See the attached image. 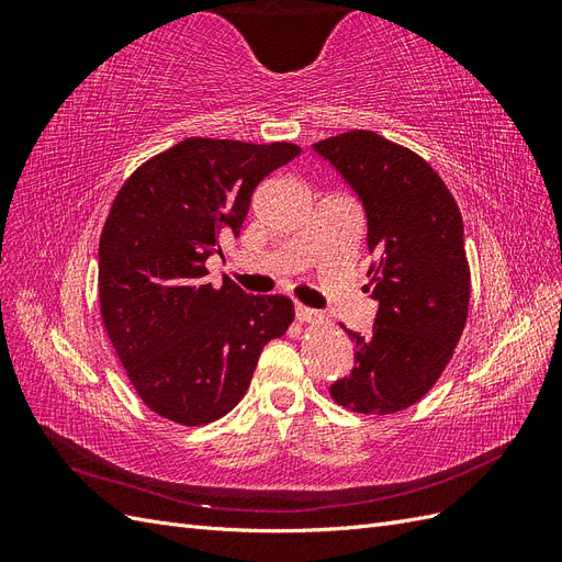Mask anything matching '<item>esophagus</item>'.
Instances as JSON below:
<instances>
[{"label": "esophagus", "instance_id": "obj_1", "mask_svg": "<svg viewBox=\"0 0 562 562\" xmlns=\"http://www.w3.org/2000/svg\"><path fill=\"white\" fill-rule=\"evenodd\" d=\"M295 318L302 323H321L326 316H323L318 310L304 307V304H295Z\"/></svg>", "mask_w": 562, "mask_h": 562}]
</instances>
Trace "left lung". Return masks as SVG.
Instances as JSON below:
<instances>
[{"label":"left lung","instance_id":"obj_1","mask_svg":"<svg viewBox=\"0 0 562 562\" xmlns=\"http://www.w3.org/2000/svg\"><path fill=\"white\" fill-rule=\"evenodd\" d=\"M361 201L366 244L378 255L368 291L378 316L347 330L356 366L330 396L356 413L391 415L417 403L452 359L471 297L464 223L434 168L372 131L312 145Z\"/></svg>","mask_w":562,"mask_h":562}]
</instances>
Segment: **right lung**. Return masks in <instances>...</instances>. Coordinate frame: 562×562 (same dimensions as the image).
<instances>
[{
  "instance_id": "add662e5",
  "label": "right lung",
  "mask_w": 562,
  "mask_h": 562,
  "mask_svg": "<svg viewBox=\"0 0 562 562\" xmlns=\"http://www.w3.org/2000/svg\"><path fill=\"white\" fill-rule=\"evenodd\" d=\"M291 143L190 138L119 190L98 246L100 314L119 361L157 415L199 427L239 403L269 339L293 323L283 295L206 281L223 236H239L252 190L293 161Z\"/></svg>"
}]
</instances>
